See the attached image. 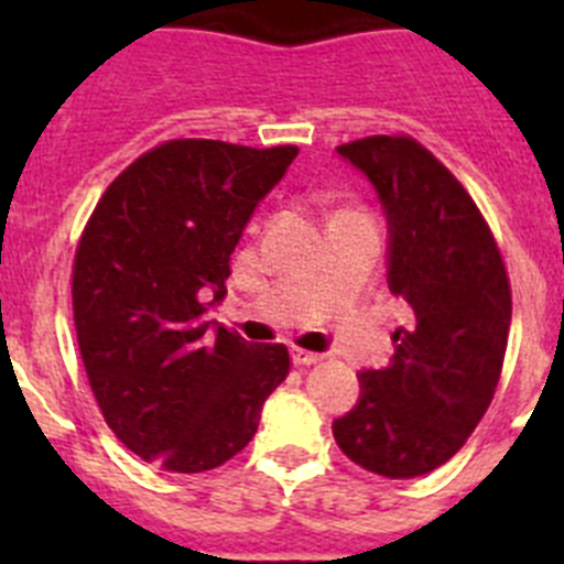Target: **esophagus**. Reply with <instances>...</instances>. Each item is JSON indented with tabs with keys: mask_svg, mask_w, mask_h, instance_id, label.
<instances>
[{
	"mask_svg": "<svg viewBox=\"0 0 564 564\" xmlns=\"http://www.w3.org/2000/svg\"><path fill=\"white\" fill-rule=\"evenodd\" d=\"M293 364H296V367H311V364H318L322 361V352H311V350H305V347H293Z\"/></svg>",
	"mask_w": 564,
	"mask_h": 564,
	"instance_id": "obj_1",
	"label": "esophagus"
}]
</instances>
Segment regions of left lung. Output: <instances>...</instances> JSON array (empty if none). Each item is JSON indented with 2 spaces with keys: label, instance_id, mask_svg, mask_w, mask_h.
I'll list each match as a JSON object with an SVG mask.
<instances>
[{
  "label": "left lung",
  "instance_id": "left-lung-1",
  "mask_svg": "<svg viewBox=\"0 0 564 564\" xmlns=\"http://www.w3.org/2000/svg\"><path fill=\"white\" fill-rule=\"evenodd\" d=\"M376 186L390 223V282L410 311L387 370L333 421L338 449L372 475L410 480L455 457L495 398L511 327V282L471 194L410 134L336 147Z\"/></svg>",
  "mask_w": 564,
  "mask_h": 564
}]
</instances>
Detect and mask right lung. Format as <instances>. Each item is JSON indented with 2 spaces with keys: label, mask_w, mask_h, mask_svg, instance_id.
<instances>
[{
  "label": "right lung",
  "mask_w": 564,
  "mask_h": 564,
  "mask_svg": "<svg viewBox=\"0 0 564 564\" xmlns=\"http://www.w3.org/2000/svg\"><path fill=\"white\" fill-rule=\"evenodd\" d=\"M296 154L174 138L129 163L89 214L73 259L78 350L104 421L141 460L177 475L223 466L291 372L285 344L212 330L206 313Z\"/></svg>",
  "instance_id": "right-lung-1"
}]
</instances>
